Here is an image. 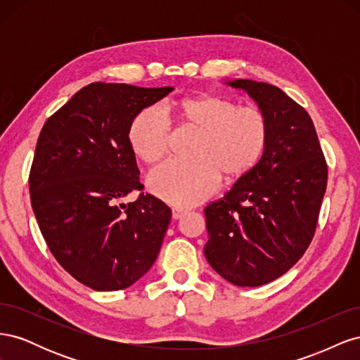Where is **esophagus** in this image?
<instances>
[{
	"mask_svg": "<svg viewBox=\"0 0 360 360\" xmlns=\"http://www.w3.org/2000/svg\"><path fill=\"white\" fill-rule=\"evenodd\" d=\"M184 213H186V212L181 210V209H172V217H174V219H179V217H181Z\"/></svg>",
	"mask_w": 360,
	"mask_h": 360,
	"instance_id": "esophagus-1",
	"label": "esophagus"
}]
</instances>
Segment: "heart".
<instances>
[{
	"label": "heart",
	"mask_w": 360,
	"mask_h": 360,
	"mask_svg": "<svg viewBox=\"0 0 360 360\" xmlns=\"http://www.w3.org/2000/svg\"><path fill=\"white\" fill-rule=\"evenodd\" d=\"M179 122L193 130L192 159H172L148 176V188L177 207L198 204L219 186L221 176L236 180L252 169L267 147L270 126L266 112L255 105H238L213 94L184 97L174 106ZM171 122L156 105L141 110L129 124L132 153L155 165L167 156Z\"/></svg>",
	"instance_id": "b5f03b06"
}]
</instances>
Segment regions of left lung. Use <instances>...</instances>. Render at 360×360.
Segmentation results:
<instances>
[{"label": "left lung", "instance_id": "8db88e82", "mask_svg": "<svg viewBox=\"0 0 360 360\" xmlns=\"http://www.w3.org/2000/svg\"><path fill=\"white\" fill-rule=\"evenodd\" d=\"M230 85L257 101L270 134L257 165L204 209V254L231 284L259 287L287 274L307 252L328 186V163L303 106L267 82Z\"/></svg>", "mask_w": 360, "mask_h": 360}]
</instances>
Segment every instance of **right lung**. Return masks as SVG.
Here are the masks:
<instances>
[{
	"label": "right lung",
	"mask_w": 360,
	"mask_h": 360,
	"mask_svg": "<svg viewBox=\"0 0 360 360\" xmlns=\"http://www.w3.org/2000/svg\"><path fill=\"white\" fill-rule=\"evenodd\" d=\"M172 90L93 82L41 127L28 177L32 212L60 266L93 290L132 285L158 258L171 209L141 191L127 129ZM132 190L137 201L120 203Z\"/></svg>",
	"instance_id": "1"
}]
</instances>
